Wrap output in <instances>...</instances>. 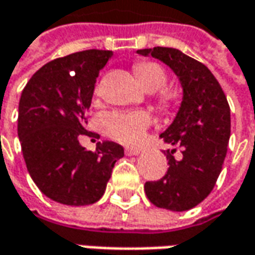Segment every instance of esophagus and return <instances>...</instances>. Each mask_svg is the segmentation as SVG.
Listing matches in <instances>:
<instances>
[{"instance_id":"34e87169","label":"esophagus","mask_w":255,"mask_h":255,"mask_svg":"<svg viewBox=\"0 0 255 255\" xmlns=\"http://www.w3.org/2000/svg\"><path fill=\"white\" fill-rule=\"evenodd\" d=\"M140 149H130V147H126L125 149V154L126 156H137V154H140Z\"/></svg>"}]
</instances>
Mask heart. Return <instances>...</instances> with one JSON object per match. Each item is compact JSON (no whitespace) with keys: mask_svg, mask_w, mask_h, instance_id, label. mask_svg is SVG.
I'll return each mask as SVG.
<instances>
[{"mask_svg":"<svg viewBox=\"0 0 255 255\" xmlns=\"http://www.w3.org/2000/svg\"><path fill=\"white\" fill-rule=\"evenodd\" d=\"M134 72L139 81L149 91H159V103L164 109L174 105V93L166 89L167 74L162 65L153 61H142L134 65ZM152 125V116L146 111H115L102 116V126L111 137L125 143L137 144L143 140L147 129Z\"/></svg>","mask_w":255,"mask_h":255,"instance_id":"obj_1","label":"heart"}]
</instances>
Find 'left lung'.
<instances>
[{"mask_svg": "<svg viewBox=\"0 0 255 255\" xmlns=\"http://www.w3.org/2000/svg\"><path fill=\"white\" fill-rule=\"evenodd\" d=\"M137 54H150L169 65L183 86L179 113L160 134L180 147L183 157L174 159L177 149L166 150L169 169L162 179L146 181L144 193L156 207L189 210L210 194L220 176L230 139V106L210 69L179 49L156 46Z\"/></svg>", "mask_w": 255, "mask_h": 255, "instance_id": "obj_1", "label": "left lung"}]
</instances>
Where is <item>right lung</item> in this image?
<instances>
[{"mask_svg":"<svg viewBox=\"0 0 255 255\" xmlns=\"http://www.w3.org/2000/svg\"><path fill=\"white\" fill-rule=\"evenodd\" d=\"M112 51L88 49L54 59L25 85L18 108V137L28 173L51 200L88 206L99 200L123 147L98 143L96 150L81 146L86 112L99 71ZM98 137V134H96Z\"/></svg>","mask_w":255,"mask_h":255,"instance_id":"add662e5","label":"right lung"}]
</instances>
